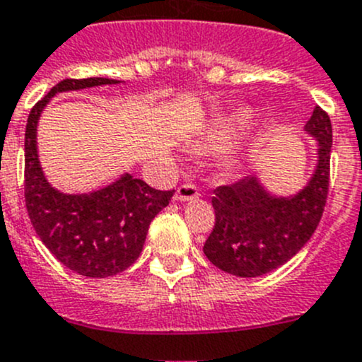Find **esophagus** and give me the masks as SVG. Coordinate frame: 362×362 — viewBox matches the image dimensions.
<instances>
[{
	"label": "esophagus",
	"mask_w": 362,
	"mask_h": 362,
	"mask_svg": "<svg viewBox=\"0 0 362 362\" xmlns=\"http://www.w3.org/2000/svg\"><path fill=\"white\" fill-rule=\"evenodd\" d=\"M199 196V191L196 185L185 184L180 185L175 192V202H191V199H196Z\"/></svg>",
	"instance_id": "esophagus-1"
}]
</instances>
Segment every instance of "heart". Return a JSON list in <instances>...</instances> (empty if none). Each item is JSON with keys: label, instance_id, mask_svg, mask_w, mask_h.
Returning <instances> with one entry per match:
<instances>
[{"label": "heart", "instance_id": "obj_1", "mask_svg": "<svg viewBox=\"0 0 362 362\" xmlns=\"http://www.w3.org/2000/svg\"><path fill=\"white\" fill-rule=\"evenodd\" d=\"M255 112L249 107H240L235 108L233 112L226 113V115L217 117L215 120H211L208 124V127L204 129L202 136V144L206 147H224L229 141L235 140L236 136L243 133L247 127L250 126L252 120H254ZM238 166V156L233 152V154L226 156L224 158V168L226 170H233V168Z\"/></svg>", "mask_w": 362, "mask_h": 362}]
</instances>
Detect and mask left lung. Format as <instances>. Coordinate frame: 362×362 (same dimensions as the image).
Segmentation results:
<instances>
[{
	"label": "left lung",
	"instance_id": "obj_1",
	"mask_svg": "<svg viewBox=\"0 0 362 362\" xmlns=\"http://www.w3.org/2000/svg\"><path fill=\"white\" fill-rule=\"evenodd\" d=\"M305 133L315 140V168L294 194H275L257 175L214 191L215 228L203 252L218 269L243 279L266 275L312 238L326 206L333 147L331 120L320 107L313 108Z\"/></svg>",
	"mask_w": 362,
	"mask_h": 362
}]
</instances>
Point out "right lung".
<instances>
[{
	"label": "right lung",
	"mask_w": 362,
	"mask_h": 362,
	"mask_svg": "<svg viewBox=\"0 0 362 362\" xmlns=\"http://www.w3.org/2000/svg\"><path fill=\"white\" fill-rule=\"evenodd\" d=\"M117 83L101 76L63 80L33 107L25 126L24 196L33 228L57 261L89 279L117 275L140 257L148 226L175 191H156L131 173L90 192L59 191L43 173L36 131L56 94Z\"/></svg>",
	"instance_id": "right-lung-1"
}]
</instances>
